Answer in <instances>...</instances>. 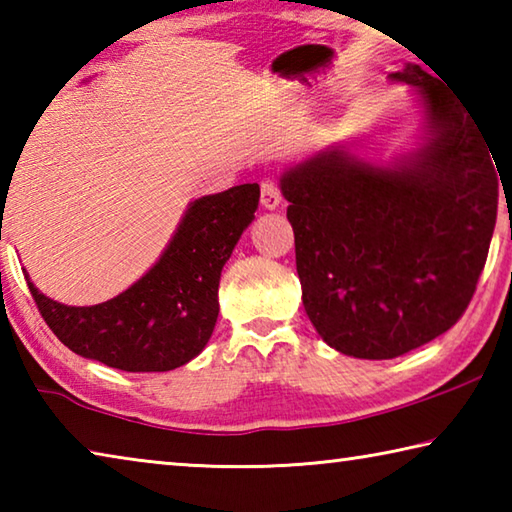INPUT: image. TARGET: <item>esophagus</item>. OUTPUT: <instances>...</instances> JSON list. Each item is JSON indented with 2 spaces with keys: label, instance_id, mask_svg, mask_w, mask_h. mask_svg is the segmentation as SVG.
Here are the masks:
<instances>
[{
  "label": "esophagus",
  "instance_id": "1",
  "mask_svg": "<svg viewBox=\"0 0 512 512\" xmlns=\"http://www.w3.org/2000/svg\"><path fill=\"white\" fill-rule=\"evenodd\" d=\"M259 198H262V205L266 210H275V207L282 203V189L277 185V180L273 178L262 180V196Z\"/></svg>",
  "mask_w": 512,
  "mask_h": 512
}]
</instances>
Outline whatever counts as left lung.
<instances>
[{
	"label": "left lung",
	"mask_w": 512,
	"mask_h": 512,
	"mask_svg": "<svg viewBox=\"0 0 512 512\" xmlns=\"http://www.w3.org/2000/svg\"><path fill=\"white\" fill-rule=\"evenodd\" d=\"M393 79L420 90L433 128L409 164L329 151L282 178L302 305L327 345L357 359L400 357L456 325L497 223L499 167L472 112L420 65Z\"/></svg>",
	"instance_id": "1"
}]
</instances>
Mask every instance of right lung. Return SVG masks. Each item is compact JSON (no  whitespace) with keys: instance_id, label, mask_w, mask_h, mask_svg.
<instances>
[{"instance_id":"right-lung-1","label":"right lung","mask_w":512,"mask_h":512,"mask_svg":"<svg viewBox=\"0 0 512 512\" xmlns=\"http://www.w3.org/2000/svg\"><path fill=\"white\" fill-rule=\"evenodd\" d=\"M259 185L203 196L142 280L94 307H67L33 287V302L69 350L126 372H164L192 361L219 316L221 268L255 219Z\"/></svg>"}]
</instances>
